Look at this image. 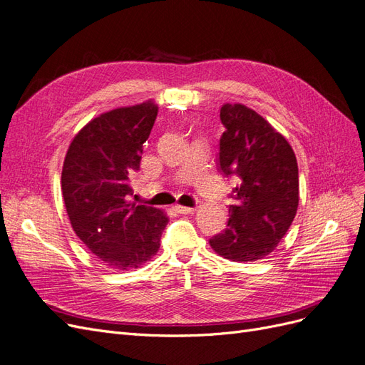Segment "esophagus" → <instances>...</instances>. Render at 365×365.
Returning a JSON list of instances; mask_svg holds the SVG:
<instances>
[{
  "instance_id": "obj_1",
  "label": "esophagus",
  "mask_w": 365,
  "mask_h": 365,
  "mask_svg": "<svg viewBox=\"0 0 365 365\" xmlns=\"http://www.w3.org/2000/svg\"><path fill=\"white\" fill-rule=\"evenodd\" d=\"M173 210L176 213H180V215H190V213H193L195 212V208H192V207H185V205H175L173 207Z\"/></svg>"
}]
</instances>
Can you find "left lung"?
<instances>
[{"label": "left lung", "instance_id": "8db88e82", "mask_svg": "<svg viewBox=\"0 0 365 365\" xmlns=\"http://www.w3.org/2000/svg\"><path fill=\"white\" fill-rule=\"evenodd\" d=\"M220 121L219 168L235 176V205L210 247L231 262H256L277 248L297 215V158L288 140L245 105H222Z\"/></svg>", "mask_w": 365, "mask_h": 365}]
</instances>
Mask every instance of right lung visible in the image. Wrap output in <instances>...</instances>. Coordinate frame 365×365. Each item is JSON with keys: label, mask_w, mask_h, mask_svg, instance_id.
I'll list each match as a JSON object with an SVG mask.
<instances>
[{"label": "right lung", "mask_w": 365, "mask_h": 365, "mask_svg": "<svg viewBox=\"0 0 365 365\" xmlns=\"http://www.w3.org/2000/svg\"><path fill=\"white\" fill-rule=\"evenodd\" d=\"M157 114L153 101L103 113L77 132L63 160L61 187L74 233L113 269L150 260L169 222L163 210L128 200Z\"/></svg>", "instance_id": "add662e5"}]
</instances>
